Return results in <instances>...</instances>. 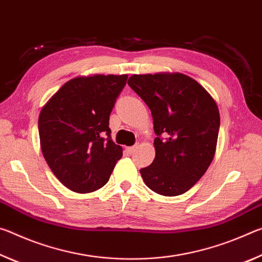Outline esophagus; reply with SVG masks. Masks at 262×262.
I'll return each mask as SVG.
<instances>
[{
  "label": "esophagus",
  "mask_w": 262,
  "mask_h": 262,
  "mask_svg": "<svg viewBox=\"0 0 262 262\" xmlns=\"http://www.w3.org/2000/svg\"><path fill=\"white\" fill-rule=\"evenodd\" d=\"M136 148H137V145H133V147H127L126 150H127L128 154H133V152L135 151Z\"/></svg>",
  "instance_id": "34e87169"
}]
</instances>
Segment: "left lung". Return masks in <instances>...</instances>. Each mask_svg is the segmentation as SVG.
Segmentation results:
<instances>
[{
  "label": "left lung",
  "mask_w": 262,
  "mask_h": 262,
  "mask_svg": "<svg viewBox=\"0 0 262 262\" xmlns=\"http://www.w3.org/2000/svg\"><path fill=\"white\" fill-rule=\"evenodd\" d=\"M128 85L151 111L156 156L141 168L145 185L164 196L184 194L215 156L220 111L195 79L180 73L133 75Z\"/></svg>",
  "instance_id": "8db88e82"
}]
</instances>
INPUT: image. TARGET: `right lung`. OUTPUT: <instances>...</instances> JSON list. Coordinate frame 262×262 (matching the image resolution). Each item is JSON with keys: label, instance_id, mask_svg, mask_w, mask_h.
Segmentation results:
<instances>
[{"label": "right lung", "instance_id": "obj_1", "mask_svg": "<svg viewBox=\"0 0 262 262\" xmlns=\"http://www.w3.org/2000/svg\"><path fill=\"white\" fill-rule=\"evenodd\" d=\"M128 75L70 79L47 101L38 127L43 157L53 173L76 193L107 183L122 148L111 139L110 114Z\"/></svg>", "mask_w": 262, "mask_h": 262}]
</instances>
